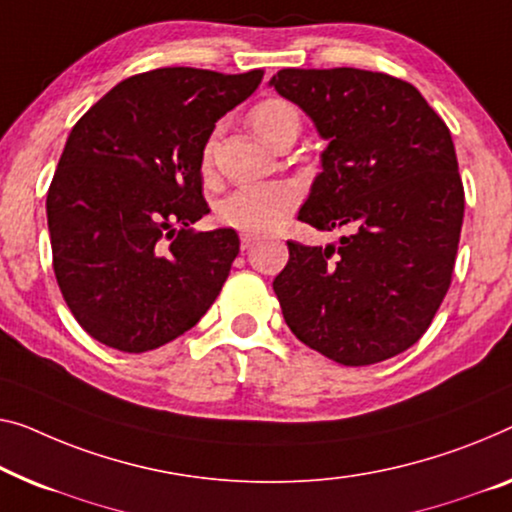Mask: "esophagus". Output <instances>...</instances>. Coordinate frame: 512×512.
<instances>
[{
	"mask_svg": "<svg viewBox=\"0 0 512 512\" xmlns=\"http://www.w3.org/2000/svg\"><path fill=\"white\" fill-rule=\"evenodd\" d=\"M239 236H241V248H243V250H248V248L253 246V243L259 239V236L253 234V232H241Z\"/></svg>",
	"mask_w": 512,
	"mask_h": 512,
	"instance_id": "1",
	"label": "esophagus"
}]
</instances>
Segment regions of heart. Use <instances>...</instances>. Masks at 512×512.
I'll list each match as a JSON object with an SVG mask.
<instances>
[{
	"instance_id": "heart-1",
	"label": "heart",
	"mask_w": 512,
	"mask_h": 512,
	"mask_svg": "<svg viewBox=\"0 0 512 512\" xmlns=\"http://www.w3.org/2000/svg\"><path fill=\"white\" fill-rule=\"evenodd\" d=\"M253 131L271 144L280 133L301 131V112L285 98H264L248 112ZM213 137H209L202 149V174L211 172L213 165ZM301 202L299 188L292 183H271V186H243L236 188L220 202V223L241 232H266L285 223V218Z\"/></svg>"
}]
</instances>
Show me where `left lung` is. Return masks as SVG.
<instances>
[{"mask_svg": "<svg viewBox=\"0 0 512 512\" xmlns=\"http://www.w3.org/2000/svg\"><path fill=\"white\" fill-rule=\"evenodd\" d=\"M271 85L329 140L299 220L349 230L326 248L287 241L273 280L282 317L340 365L398 356L451 287L464 218L451 131L421 91L386 73L282 68Z\"/></svg>", "mask_w": 512, "mask_h": 512, "instance_id": "left-lung-1", "label": "left lung"}]
</instances>
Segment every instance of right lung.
<instances>
[{"label":"right lung","instance_id":"add662e5","mask_svg":"<svg viewBox=\"0 0 512 512\" xmlns=\"http://www.w3.org/2000/svg\"><path fill=\"white\" fill-rule=\"evenodd\" d=\"M264 71L170 66L133 75L82 114L48 188L61 296L91 338L151 352L200 322L234 257V230L195 232L202 149Z\"/></svg>","mask_w":512,"mask_h":512}]
</instances>
